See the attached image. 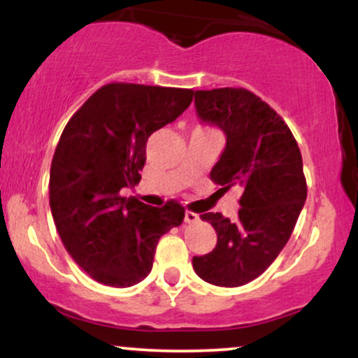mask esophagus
Instances as JSON below:
<instances>
[{"instance_id": "1", "label": "esophagus", "mask_w": 358, "mask_h": 358, "mask_svg": "<svg viewBox=\"0 0 358 358\" xmlns=\"http://www.w3.org/2000/svg\"><path fill=\"white\" fill-rule=\"evenodd\" d=\"M183 222H185V224H195V222H199V213H193V212H185Z\"/></svg>"}]
</instances>
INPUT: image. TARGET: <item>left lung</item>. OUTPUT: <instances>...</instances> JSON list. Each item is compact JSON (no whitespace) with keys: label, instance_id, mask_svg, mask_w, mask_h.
I'll return each mask as SVG.
<instances>
[{"label":"left lung","instance_id":"obj_1","mask_svg":"<svg viewBox=\"0 0 358 358\" xmlns=\"http://www.w3.org/2000/svg\"><path fill=\"white\" fill-rule=\"evenodd\" d=\"M195 110L225 134L210 178L220 190L239 185L242 208L232 222L222 213L200 215L215 229L217 245L192 264L210 285L242 286L269 268L296 225L306 200L301 153L276 110L249 90H195Z\"/></svg>","mask_w":358,"mask_h":358}]
</instances>
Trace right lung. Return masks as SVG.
<instances>
[{
	"mask_svg": "<svg viewBox=\"0 0 358 358\" xmlns=\"http://www.w3.org/2000/svg\"><path fill=\"white\" fill-rule=\"evenodd\" d=\"M193 90L108 84L71 117L50 166V208L65 249L90 278L129 287L153 268L159 237L183 222L182 205L151 207L122 188L139 183L146 141L190 106Z\"/></svg>",
	"mask_w": 358,
	"mask_h": 358,
	"instance_id": "add662e5",
	"label": "right lung"
}]
</instances>
